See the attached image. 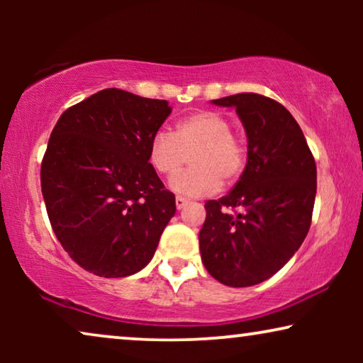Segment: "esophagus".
<instances>
[{
	"label": "esophagus",
	"instance_id": "esophagus-1",
	"mask_svg": "<svg viewBox=\"0 0 363 363\" xmlns=\"http://www.w3.org/2000/svg\"><path fill=\"white\" fill-rule=\"evenodd\" d=\"M175 205H177V210H183V208L188 205V200H186V198H183V196H177L175 198Z\"/></svg>",
	"mask_w": 363,
	"mask_h": 363
}]
</instances>
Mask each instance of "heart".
<instances>
[{"mask_svg":"<svg viewBox=\"0 0 363 363\" xmlns=\"http://www.w3.org/2000/svg\"><path fill=\"white\" fill-rule=\"evenodd\" d=\"M193 151L190 171L173 177L168 186L180 196L213 195L221 180L230 185L241 177L246 163V148L235 133L231 122L213 111L193 112L180 118L173 132L158 130L148 145V163L157 173L172 177Z\"/></svg>","mask_w":363,"mask_h":363,"instance_id":"obj_1","label":"heart"}]
</instances>
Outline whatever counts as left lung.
<instances>
[{"instance_id":"left-lung-1","label":"left lung","mask_w":363,"mask_h":363,"mask_svg":"<svg viewBox=\"0 0 363 363\" xmlns=\"http://www.w3.org/2000/svg\"><path fill=\"white\" fill-rule=\"evenodd\" d=\"M236 108L247 138V162L235 188L205 203L200 252L206 271L230 287L259 284L299 250L311 228L317 168L299 123L259 94L211 101ZM228 207L240 209L231 216Z\"/></svg>"}]
</instances>
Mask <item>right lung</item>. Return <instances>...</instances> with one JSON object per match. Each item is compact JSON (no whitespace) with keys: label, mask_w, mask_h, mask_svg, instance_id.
<instances>
[{"label":"right lung","mask_w":363,"mask_h":363,"mask_svg":"<svg viewBox=\"0 0 363 363\" xmlns=\"http://www.w3.org/2000/svg\"><path fill=\"white\" fill-rule=\"evenodd\" d=\"M172 113L167 101L104 89L59 117L41 165L49 221L69 256L101 277L152 261L175 215V195L148 163V145Z\"/></svg>","instance_id":"obj_1"}]
</instances>
